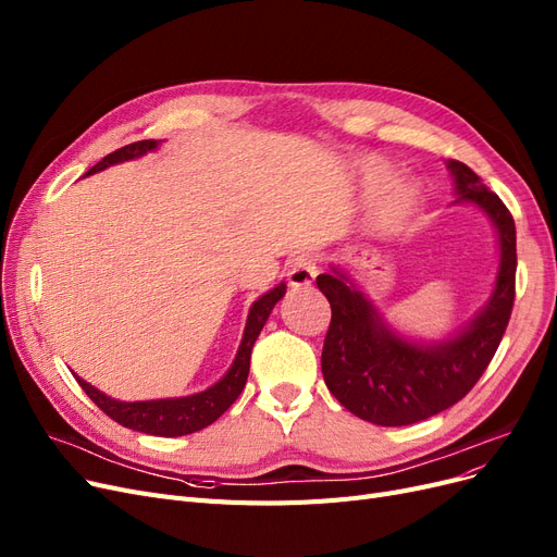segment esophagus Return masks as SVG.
<instances>
[{
    "mask_svg": "<svg viewBox=\"0 0 557 557\" xmlns=\"http://www.w3.org/2000/svg\"><path fill=\"white\" fill-rule=\"evenodd\" d=\"M319 261L312 255H298L292 259L289 268H286V277H289L292 286H310L317 277Z\"/></svg>",
    "mask_w": 557,
    "mask_h": 557,
    "instance_id": "1",
    "label": "esophagus"
}]
</instances>
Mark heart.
Returning <instances> with one entry per match:
<instances>
[{
  "instance_id": "heart-1",
  "label": "heart",
  "mask_w": 557,
  "mask_h": 557,
  "mask_svg": "<svg viewBox=\"0 0 557 557\" xmlns=\"http://www.w3.org/2000/svg\"><path fill=\"white\" fill-rule=\"evenodd\" d=\"M389 176V168L385 162H369L367 164V178L372 183H383ZM420 203V190L416 183L410 181H397L379 195L374 211H372V222L381 230H393V226H399L406 222L410 215L416 213Z\"/></svg>"
}]
</instances>
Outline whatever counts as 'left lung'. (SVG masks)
I'll use <instances>...</instances> for the list:
<instances>
[{"label": "left lung", "instance_id": "8db88e82", "mask_svg": "<svg viewBox=\"0 0 557 557\" xmlns=\"http://www.w3.org/2000/svg\"><path fill=\"white\" fill-rule=\"evenodd\" d=\"M457 201L475 203L496 224L500 265L484 310L463 331L438 344H418L387 327L372 300L337 268L317 277L331 302L321 369L327 389L354 416L404 426L455 406L480 381L496 356L513 307L517 284V226L503 199L491 193L468 164L449 160Z\"/></svg>", "mask_w": 557, "mask_h": 557}]
</instances>
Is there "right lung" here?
Returning a JSON list of instances; mask_svg holds the SVG:
<instances>
[{
	"label": "right lung",
	"mask_w": 557,
	"mask_h": 557,
	"mask_svg": "<svg viewBox=\"0 0 557 557\" xmlns=\"http://www.w3.org/2000/svg\"><path fill=\"white\" fill-rule=\"evenodd\" d=\"M153 149H158L156 139L133 141V144H128V147H121L114 153L102 158L98 164H94V168L87 172V176L110 168V164L139 158V156L149 153ZM284 292H286V284H280V286H275V289L263 294L250 307V314H247L245 333H243V342L238 346L236 360L232 362L230 372H226L215 385H211L209 389H203V393H197V395H190V397H178V399L116 401V399H110L108 395H102L100 389H96L87 381H82L79 376H75V379H77L79 387L87 393V397L102 410V413L110 416L121 426H128L133 431H141V434L164 436V438L195 434V431L213 424L243 393V387L247 383V374H250L252 346H255V342L261 333L263 323L268 321V317H271L273 307L284 296Z\"/></svg>",
	"instance_id": "add662e5"
}]
</instances>
